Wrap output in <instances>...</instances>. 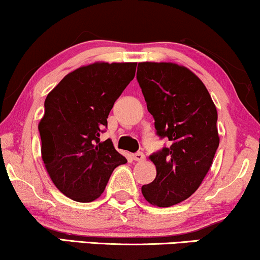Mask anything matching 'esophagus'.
Here are the masks:
<instances>
[{"label": "esophagus", "mask_w": 260, "mask_h": 260, "mask_svg": "<svg viewBox=\"0 0 260 260\" xmlns=\"http://www.w3.org/2000/svg\"><path fill=\"white\" fill-rule=\"evenodd\" d=\"M133 159L137 160V162H143V160L145 159V154L140 152V151H138V152L133 153Z\"/></svg>", "instance_id": "obj_1"}]
</instances>
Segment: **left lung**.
Listing matches in <instances>:
<instances>
[{"instance_id":"1","label":"left lung","mask_w":260,"mask_h":260,"mask_svg":"<svg viewBox=\"0 0 260 260\" xmlns=\"http://www.w3.org/2000/svg\"><path fill=\"white\" fill-rule=\"evenodd\" d=\"M137 80L168 146L150 154L156 179L141 187L147 202L167 208L198 189L219 145L217 110L202 80L186 67L167 62L138 64Z\"/></svg>"}]
</instances>
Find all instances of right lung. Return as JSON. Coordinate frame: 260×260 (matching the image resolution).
<instances>
[{"label":"right lung","instance_id":"right-lung-1","mask_svg":"<svg viewBox=\"0 0 260 260\" xmlns=\"http://www.w3.org/2000/svg\"><path fill=\"white\" fill-rule=\"evenodd\" d=\"M137 63H93L62 79L44 102L38 129L42 158L54 185L80 203L97 199L111 173L127 159L110 139L101 141L114 103L136 75Z\"/></svg>","mask_w":260,"mask_h":260}]
</instances>
